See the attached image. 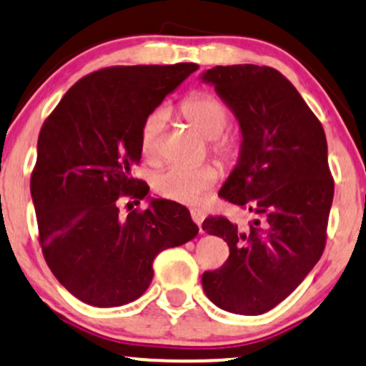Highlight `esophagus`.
<instances>
[{
	"label": "esophagus",
	"instance_id": "obj_1",
	"mask_svg": "<svg viewBox=\"0 0 366 366\" xmlns=\"http://www.w3.org/2000/svg\"><path fill=\"white\" fill-rule=\"evenodd\" d=\"M192 219H193V222L200 227V224L204 222V219H205V214L199 209H192Z\"/></svg>",
	"mask_w": 366,
	"mask_h": 366
}]
</instances>
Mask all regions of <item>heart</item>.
Instances as JSON below:
<instances>
[{"instance_id": "b5f03b06", "label": "heart", "mask_w": 366, "mask_h": 366, "mask_svg": "<svg viewBox=\"0 0 366 366\" xmlns=\"http://www.w3.org/2000/svg\"><path fill=\"white\" fill-rule=\"evenodd\" d=\"M182 114L188 123L210 140V149L222 161H233L238 156L239 140L234 133L224 132L229 113L219 99L210 94L197 92L182 102ZM167 119L164 109L152 111L140 132V147L149 161H157L162 150V132ZM219 178L214 166H183L173 164L154 178V188L164 199L195 204L205 192L214 187Z\"/></svg>"}]
</instances>
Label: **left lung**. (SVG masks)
I'll return each mask as SVG.
<instances>
[{
	"instance_id": "1",
	"label": "left lung",
	"mask_w": 366,
	"mask_h": 366,
	"mask_svg": "<svg viewBox=\"0 0 366 366\" xmlns=\"http://www.w3.org/2000/svg\"><path fill=\"white\" fill-rule=\"evenodd\" d=\"M200 79L214 85L242 132L238 162L219 195L253 216L247 227L205 219L204 231L224 239L229 257L204 272L202 287L222 310L260 315L293 293L324 253L334 197L327 140L295 85L274 68L216 66Z\"/></svg>"
}]
</instances>
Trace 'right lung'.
I'll use <instances>...</instances> for the list:
<instances>
[{"mask_svg":"<svg viewBox=\"0 0 366 366\" xmlns=\"http://www.w3.org/2000/svg\"><path fill=\"white\" fill-rule=\"evenodd\" d=\"M195 63L111 66L64 94L42 124L30 193L51 272L80 302L122 307L145 293L152 262L199 233L187 207L147 197L132 176L145 118ZM122 194L149 199L147 211L119 214ZM137 202V200H135Z\"/></svg>","mask_w":366,"mask_h":366,"instance_id":"right-lung-1","label":"right lung"}]
</instances>
